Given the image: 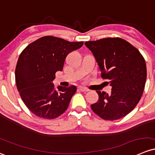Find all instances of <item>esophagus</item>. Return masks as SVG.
<instances>
[{
  "instance_id": "esophagus-1",
  "label": "esophagus",
  "mask_w": 155,
  "mask_h": 155,
  "mask_svg": "<svg viewBox=\"0 0 155 155\" xmlns=\"http://www.w3.org/2000/svg\"><path fill=\"white\" fill-rule=\"evenodd\" d=\"M78 90L80 91H82V92H87V91H88V89H87L86 87H82V86H79V87H78Z\"/></svg>"
}]
</instances>
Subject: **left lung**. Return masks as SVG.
<instances>
[{
    "instance_id": "1",
    "label": "left lung",
    "mask_w": 155,
    "mask_h": 155,
    "mask_svg": "<svg viewBox=\"0 0 155 155\" xmlns=\"http://www.w3.org/2000/svg\"><path fill=\"white\" fill-rule=\"evenodd\" d=\"M92 52L101 76L111 93L97 91L99 99L93 111L105 120L123 118L136 107L144 91L146 66L139 50L120 38H106L84 43Z\"/></svg>"
}]
</instances>
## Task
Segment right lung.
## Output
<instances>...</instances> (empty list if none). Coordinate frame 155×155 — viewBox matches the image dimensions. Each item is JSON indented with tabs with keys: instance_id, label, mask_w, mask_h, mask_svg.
I'll return each mask as SVG.
<instances>
[{
	"instance_id": "add662e5",
	"label": "right lung",
	"mask_w": 155,
	"mask_h": 155,
	"mask_svg": "<svg viewBox=\"0 0 155 155\" xmlns=\"http://www.w3.org/2000/svg\"><path fill=\"white\" fill-rule=\"evenodd\" d=\"M83 41L70 42L53 36H44L27 47L18 60L15 82L23 102L37 117L52 120L67 110L76 87L58 86L52 81L61 71L65 58L79 49Z\"/></svg>"
}]
</instances>
